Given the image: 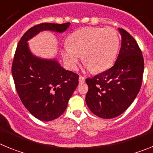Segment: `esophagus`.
<instances>
[{
  "label": "esophagus",
  "mask_w": 153,
  "mask_h": 153,
  "mask_svg": "<svg viewBox=\"0 0 153 153\" xmlns=\"http://www.w3.org/2000/svg\"><path fill=\"white\" fill-rule=\"evenodd\" d=\"M79 83H85V78L83 77V76H79Z\"/></svg>",
  "instance_id": "34e87169"
}]
</instances>
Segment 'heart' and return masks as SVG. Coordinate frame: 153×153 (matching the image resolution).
<instances>
[{
	"mask_svg": "<svg viewBox=\"0 0 153 153\" xmlns=\"http://www.w3.org/2000/svg\"><path fill=\"white\" fill-rule=\"evenodd\" d=\"M119 47L120 37L114 29L88 27L71 34L69 44L63 47L62 56L67 66L75 70L82 55L87 70L100 73L113 65Z\"/></svg>",
	"mask_w": 153,
	"mask_h": 153,
	"instance_id": "1",
	"label": "heart"
}]
</instances>
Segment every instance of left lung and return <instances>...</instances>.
Segmentation results:
<instances>
[{"instance_id":"1","label":"left lung","mask_w":153,"mask_h":153,"mask_svg":"<svg viewBox=\"0 0 153 153\" xmlns=\"http://www.w3.org/2000/svg\"><path fill=\"white\" fill-rule=\"evenodd\" d=\"M121 48L117 60L109 70L86 79L89 90L86 102L90 111L103 119L117 117L134 101L141 88L144 60L135 40L119 28Z\"/></svg>"}]
</instances>
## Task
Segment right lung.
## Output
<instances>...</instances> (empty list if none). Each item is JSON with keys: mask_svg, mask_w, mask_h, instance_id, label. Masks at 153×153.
<instances>
[{"mask_svg": "<svg viewBox=\"0 0 153 153\" xmlns=\"http://www.w3.org/2000/svg\"><path fill=\"white\" fill-rule=\"evenodd\" d=\"M70 23H43L30 28L17 44L12 76L24 106L41 121H51L66 110L79 83V76L63 69L56 59H44L31 53L27 41L41 31L63 33Z\"/></svg>", "mask_w": 153, "mask_h": 153, "instance_id": "1", "label": "right lung"}]
</instances>
